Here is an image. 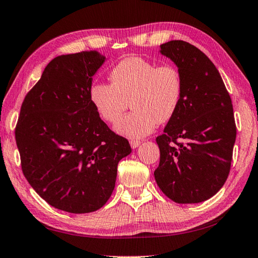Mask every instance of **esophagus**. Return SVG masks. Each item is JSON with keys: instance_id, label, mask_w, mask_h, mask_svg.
<instances>
[{"instance_id": "34e87169", "label": "esophagus", "mask_w": 258, "mask_h": 258, "mask_svg": "<svg viewBox=\"0 0 258 258\" xmlns=\"http://www.w3.org/2000/svg\"><path fill=\"white\" fill-rule=\"evenodd\" d=\"M140 144H142V142H140V140H137V139H131L130 140L131 148H137Z\"/></svg>"}]
</instances>
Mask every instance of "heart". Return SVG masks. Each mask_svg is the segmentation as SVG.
Wrapping results in <instances>:
<instances>
[{
  "label": "heart",
  "mask_w": 258,
  "mask_h": 258,
  "mask_svg": "<svg viewBox=\"0 0 258 258\" xmlns=\"http://www.w3.org/2000/svg\"><path fill=\"white\" fill-rule=\"evenodd\" d=\"M110 77L112 83L96 82L91 86L90 100L108 123L120 119L130 101L134 111L115 125L120 135L145 137L158 122H167L176 114L182 101L183 80L175 65H157L143 57H128L112 67Z\"/></svg>",
  "instance_id": "heart-1"
}]
</instances>
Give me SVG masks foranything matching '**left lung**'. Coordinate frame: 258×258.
<instances>
[{"instance_id":"obj_1","label":"left lung","mask_w":258,"mask_h":258,"mask_svg":"<svg viewBox=\"0 0 258 258\" xmlns=\"http://www.w3.org/2000/svg\"><path fill=\"white\" fill-rule=\"evenodd\" d=\"M177 65L183 95L176 114L156 138L160 159L154 175L176 203H199L215 196L230 172L236 123L230 95L205 52L183 40L160 45Z\"/></svg>"}]
</instances>
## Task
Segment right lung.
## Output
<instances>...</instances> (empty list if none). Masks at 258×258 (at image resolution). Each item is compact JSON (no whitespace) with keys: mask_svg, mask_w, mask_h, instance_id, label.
<instances>
[{"mask_svg":"<svg viewBox=\"0 0 258 258\" xmlns=\"http://www.w3.org/2000/svg\"><path fill=\"white\" fill-rule=\"evenodd\" d=\"M105 57L96 50L58 56L24 98L16 125L21 168L53 208L89 213L115 185L129 142L101 120L90 100L92 76Z\"/></svg>","mask_w":258,"mask_h":258,"instance_id":"right-lung-1","label":"right lung"}]
</instances>
